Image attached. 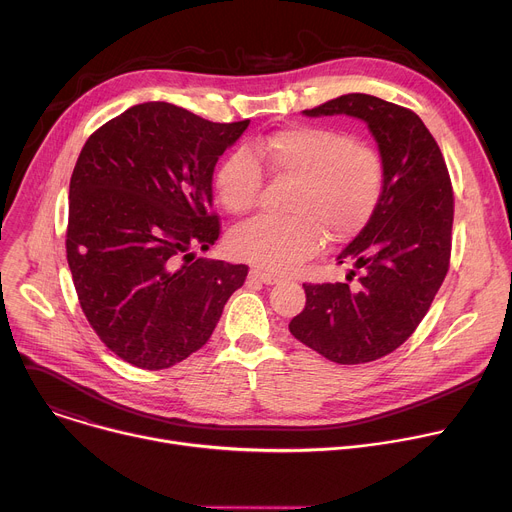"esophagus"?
Listing matches in <instances>:
<instances>
[{
	"label": "esophagus",
	"instance_id": "esophagus-1",
	"mask_svg": "<svg viewBox=\"0 0 512 512\" xmlns=\"http://www.w3.org/2000/svg\"><path fill=\"white\" fill-rule=\"evenodd\" d=\"M249 277H251V280H257V282L269 284V286L280 282V277L273 275V273H267V271H261V269H251V271H249Z\"/></svg>",
	"mask_w": 512,
	"mask_h": 512
}]
</instances>
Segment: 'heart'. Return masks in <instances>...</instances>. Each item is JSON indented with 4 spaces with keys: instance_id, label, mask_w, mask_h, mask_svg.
<instances>
[{
    "instance_id": "1",
    "label": "heart",
    "mask_w": 512,
    "mask_h": 512,
    "mask_svg": "<svg viewBox=\"0 0 512 512\" xmlns=\"http://www.w3.org/2000/svg\"><path fill=\"white\" fill-rule=\"evenodd\" d=\"M267 175L294 179L288 216H261L230 232L237 259L267 271H292L324 243H343L374 216L384 192V159L376 147L322 124L277 128L247 149L228 153L214 171V192L235 216L251 212Z\"/></svg>"
}]
</instances>
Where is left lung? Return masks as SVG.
<instances>
[{
    "label": "left lung",
    "instance_id": "1",
    "mask_svg": "<svg viewBox=\"0 0 512 512\" xmlns=\"http://www.w3.org/2000/svg\"><path fill=\"white\" fill-rule=\"evenodd\" d=\"M306 116L361 118L384 159V192L359 235L341 251L347 282L304 284L306 306L290 333L341 365L396 351L429 312L451 259L453 188L443 153L412 110L367 94L324 102Z\"/></svg>",
    "mask_w": 512,
    "mask_h": 512
}]
</instances>
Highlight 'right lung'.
Instances as JSON below:
<instances>
[{
	"label": "right lung",
	"instance_id": "1",
	"mask_svg": "<svg viewBox=\"0 0 512 512\" xmlns=\"http://www.w3.org/2000/svg\"><path fill=\"white\" fill-rule=\"evenodd\" d=\"M249 120L210 122L138 104L91 134L69 185L67 261L100 341L141 369H167L210 339L247 265L196 257L220 237L218 157Z\"/></svg>",
	"mask_w": 512,
	"mask_h": 512
}]
</instances>
